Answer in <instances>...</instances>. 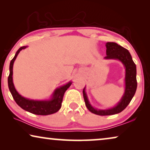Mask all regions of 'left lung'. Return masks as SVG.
Instances as JSON below:
<instances>
[{
  "label": "left lung",
  "instance_id": "left-lung-1",
  "mask_svg": "<svg viewBox=\"0 0 150 150\" xmlns=\"http://www.w3.org/2000/svg\"><path fill=\"white\" fill-rule=\"evenodd\" d=\"M106 56L104 59L118 60L124 65L125 68V85L124 94L120 102H118L115 106L106 109H98L91 105L86 93V87H85L83 92L86 106L90 112L101 116L117 114L124 110L132 100L137 87V67L129 51L115 42L106 43Z\"/></svg>",
  "mask_w": 150,
  "mask_h": 150
}]
</instances>
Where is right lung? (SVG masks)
<instances>
[{"label":"right lung","mask_w":150,"mask_h":150,"mask_svg":"<svg viewBox=\"0 0 150 150\" xmlns=\"http://www.w3.org/2000/svg\"><path fill=\"white\" fill-rule=\"evenodd\" d=\"M27 46L20 47L16 52L15 56L11 61L9 65V75L8 77V87L13 96L14 100L22 109L30 113L38 115H48L55 113L60 109L63 102V98L65 92L70 87L72 82L69 81L65 85L56 88L48 99L33 100L24 98L20 95L16 90L13 81V66L14 61L20 51L27 48Z\"/></svg>","instance_id":"obj_1"}]
</instances>
